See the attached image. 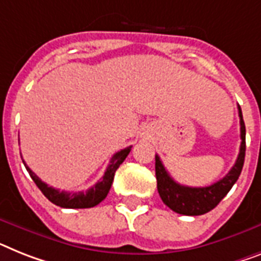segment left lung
I'll return each mask as SVG.
<instances>
[{
	"mask_svg": "<svg viewBox=\"0 0 261 261\" xmlns=\"http://www.w3.org/2000/svg\"><path fill=\"white\" fill-rule=\"evenodd\" d=\"M239 117H240V152L238 160L232 167V169L215 184L203 188H192L185 187L176 182L169 176L165 167L161 163L160 157L156 154V178L157 191L161 200L172 211L180 215L187 216H199L212 211L221 200L225 197L233 184L238 181L239 176L242 173L245 157V125L243 120L242 108L239 107Z\"/></svg>",
	"mask_w": 261,
	"mask_h": 261,
	"instance_id": "8db88e82",
	"label": "left lung"
}]
</instances>
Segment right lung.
<instances>
[{
	"mask_svg": "<svg viewBox=\"0 0 261 261\" xmlns=\"http://www.w3.org/2000/svg\"><path fill=\"white\" fill-rule=\"evenodd\" d=\"M132 146H128L125 149H121L116 154H113L111 160V164L108 165L107 171H105L104 176L101 177L98 182L89 188L85 192H65V191H58V189L49 187L48 184H45L44 181H41V178L37 174L34 173L23 161V165L27 168V171L29 172L30 177L33 178V181L36 182L40 191L44 193V196L49 201H51L56 205L61 206V208H70V210H77V208H92L96 206L97 204H100L102 200L107 197L108 192L112 187L113 182V177L117 171V168L122 164V161L125 160L126 156L130 152Z\"/></svg>",
	"mask_w": 261,
	"mask_h": 261,
	"instance_id": "obj_1",
	"label": "right lung"
}]
</instances>
